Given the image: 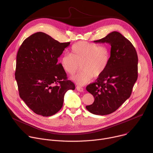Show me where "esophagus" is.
I'll return each instance as SVG.
<instances>
[{
    "label": "esophagus",
    "mask_w": 153,
    "mask_h": 153,
    "mask_svg": "<svg viewBox=\"0 0 153 153\" xmlns=\"http://www.w3.org/2000/svg\"><path fill=\"white\" fill-rule=\"evenodd\" d=\"M76 90L79 91H80V92H82V91H83L84 90V88L80 86H76Z\"/></svg>",
    "instance_id": "1"
}]
</instances>
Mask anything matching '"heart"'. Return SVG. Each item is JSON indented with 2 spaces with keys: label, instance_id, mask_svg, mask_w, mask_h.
Instances as JSON below:
<instances>
[{
  "label": "heart",
  "instance_id": "obj_1",
  "mask_svg": "<svg viewBox=\"0 0 153 153\" xmlns=\"http://www.w3.org/2000/svg\"><path fill=\"white\" fill-rule=\"evenodd\" d=\"M108 46L81 41L73 45L71 53L61 58V65L69 75H74L82 68V71L72 79L79 85H84L94 76L97 78L106 71L110 61Z\"/></svg>",
  "mask_w": 153,
  "mask_h": 153
}]
</instances>
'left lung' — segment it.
Segmentation results:
<instances>
[{
  "mask_svg": "<svg viewBox=\"0 0 153 153\" xmlns=\"http://www.w3.org/2000/svg\"><path fill=\"white\" fill-rule=\"evenodd\" d=\"M94 42L109 43L111 57L104 73L86 87L95 100L85 107L94 114L107 115L130 98L138 76V57L132 43L118 32L113 31Z\"/></svg>",
  "mask_w": 153,
  "mask_h": 153,
  "instance_id": "8db88e82",
  "label": "left lung"
}]
</instances>
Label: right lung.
Instances as JSON below:
<instances>
[{
	"instance_id": "right-lung-1",
	"label": "right lung",
	"mask_w": 153,
	"mask_h": 153,
	"mask_svg": "<svg viewBox=\"0 0 153 153\" xmlns=\"http://www.w3.org/2000/svg\"><path fill=\"white\" fill-rule=\"evenodd\" d=\"M69 45L38 32L26 39L18 51L15 78L19 95L37 114L56 113L63 105L66 91L75 88L58 63V58Z\"/></svg>"
}]
</instances>
